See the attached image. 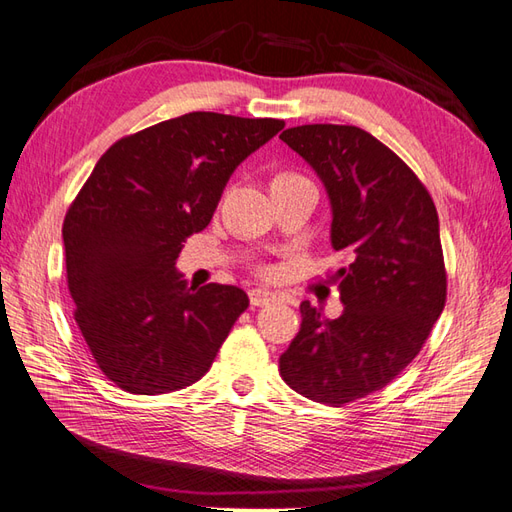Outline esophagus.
Wrapping results in <instances>:
<instances>
[{"label":"esophagus","mask_w":512,"mask_h":512,"mask_svg":"<svg viewBox=\"0 0 512 512\" xmlns=\"http://www.w3.org/2000/svg\"><path fill=\"white\" fill-rule=\"evenodd\" d=\"M248 299H250V306L255 308H262V306H268V303H273L277 299L275 292H268V290H262V288H255L248 292Z\"/></svg>","instance_id":"esophagus-1"}]
</instances>
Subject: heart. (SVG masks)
<instances>
[{
    "instance_id": "obj_1",
    "label": "heart",
    "mask_w": 512,
    "mask_h": 512,
    "mask_svg": "<svg viewBox=\"0 0 512 512\" xmlns=\"http://www.w3.org/2000/svg\"><path fill=\"white\" fill-rule=\"evenodd\" d=\"M292 178H301V176H295V173H281V176H277L275 180H292Z\"/></svg>"
}]
</instances>
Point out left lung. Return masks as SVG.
Returning a JSON list of instances; mask_svg holds the SVG:
<instances>
[{
  "instance_id": "1",
  "label": "left lung",
  "mask_w": 512,
  "mask_h": 512,
  "mask_svg": "<svg viewBox=\"0 0 512 512\" xmlns=\"http://www.w3.org/2000/svg\"><path fill=\"white\" fill-rule=\"evenodd\" d=\"M317 171L332 206L330 239L347 255L332 275L343 312L301 303V330L279 358L297 394L341 407L391 383L447 301L438 211L394 151L354 125H301L279 136Z\"/></svg>"
}]
</instances>
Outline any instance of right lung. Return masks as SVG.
I'll use <instances>...</instances> for the list:
<instances>
[{
	"label": "right lung",
	"mask_w": 512,
	"mask_h": 512,
	"mask_svg": "<svg viewBox=\"0 0 512 512\" xmlns=\"http://www.w3.org/2000/svg\"><path fill=\"white\" fill-rule=\"evenodd\" d=\"M284 129L277 118L191 112L125 136L96 162L63 220L74 321L101 372L140 396L200 380L242 288L187 286L182 242L204 231L228 178Z\"/></svg>",
	"instance_id": "right-lung-1"
}]
</instances>
